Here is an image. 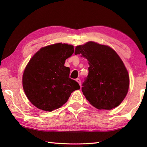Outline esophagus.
Listing matches in <instances>:
<instances>
[{
	"instance_id": "1",
	"label": "esophagus",
	"mask_w": 147,
	"mask_h": 147,
	"mask_svg": "<svg viewBox=\"0 0 147 147\" xmlns=\"http://www.w3.org/2000/svg\"><path fill=\"white\" fill-rule=\"evenodd\" d=\"M76 82L79 83V85H80V86H82V82H81V80H80L79 78L76 79Z\"/></svg>"
}]
</instances>
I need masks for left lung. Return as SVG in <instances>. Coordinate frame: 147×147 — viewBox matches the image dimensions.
I'll return each mask as SVG.
<instances>
[{
  "instance_id": "1",
  "label": "left lung",
  "mask_w": 147,
  "mask_h": 147,
  "mask_svg": "<svg viewBox=\"0 0 147 147\" xmlns=\"http://www.w3.org/2000/svg\"><path fill=\"white\" fill-rule=\"evenodd\" d=\"M75 55L88 61V74L83 83L86 100L100 110H111L123 101L129 77L123 61L110 47L88 42L76 47Z\"/></svg>"
}]
</instances>
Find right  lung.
<instances>
[{
	"label": "right lung",
	"mask_w": 147,
	"mask_h": 147,
	"mask_svg": "<svg viewBox=\"0 0 147 147\" xmlns=\"http://www.w3.org/2000/svg\"><path fill=\"white\" fill-rule=\"evenodd\" d=\"M74 47L58 43L40 49L28 63L23 75V86L29 100L38 109L51 112L62 107L72 92L80 86L69 78L65 61Z\"/></svg>",
	"instance_id": "obj_1"
}]
</instances>
